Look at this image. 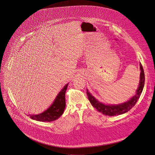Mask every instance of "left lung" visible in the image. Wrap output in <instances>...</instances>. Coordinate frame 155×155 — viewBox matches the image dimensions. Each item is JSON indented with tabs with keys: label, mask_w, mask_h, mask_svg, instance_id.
Wrapping results in <instances>:
<instances>
[{
	"label": "left lung",
	"mask_w": 155,
	"mask_h": 155,
	"mask_svg": "<svg viewBox=\"0 0 155 155\" xmlns=\"http://www.w3.org/2000/svg\"><path fill=\"white\" fill-rule=\"evenodd\" d=\"M140 81L138 87L136 91L135 94L128 101L119 104H106L102 102L99 101L97 99L95 98L89 92L88 89H87V94L88 95L89 100L92 104V106L95 108L99 112L102 113L103 114L107 116H113L116 115H119L124 113H125L130 110L133 107L135 106V103L139 99L141 94L143 91V89L144 86L145 82V76L144 70L143 68L141 63H140Z\"/></svg>",
	"instance_id": "8db88e82"
}]
</instances>
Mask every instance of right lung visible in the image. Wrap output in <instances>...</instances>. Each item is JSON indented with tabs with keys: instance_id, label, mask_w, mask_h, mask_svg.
<instances>
[{
	"instance_id": "1",
	"label": "right lung",
	"mask_w": 155,
	"mask_h": 155,
	"mask_svg": "<svg viewBox=\"0 0 155 155\" xmlns=\"http://www.w3.org/2000/svg\"><path fill=\"white\" fill-rule=\"evenodd\" d=\"M68 83L57 95L52 104L44 111L38 114H28L31 119L40 122H51L58 119L64 113L66 107L65 94Z\"/></svg>"
}]
</instances>
